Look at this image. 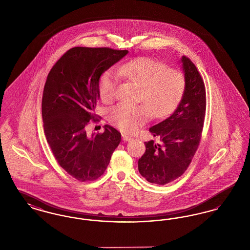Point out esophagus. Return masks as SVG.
<instances>
[{
  "label": "esophagus",
  "mask_w": 250,
  "mask_h": 250,
  "mask_svg": "<svg viewBox=\"0 0 250 250\" xmlns=\"http://www.w3.org/2000/svg\"><path fill=\"white\" fill-rule=\"evenodd\" d=\"M122 137H123V141H125V142H130L131 140H132V138H131V137L127 136V135H125V134H123V135H122Z\"/></svg>",
  "instance_id": "1"
}]
</instances>
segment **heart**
I'll list each match as a JSON object with an SVG mask.
<instances>
[{
	"label": "heart",
	"instance_id": "1",
	"mask_svg": "<svg viewBox=\"0 0 250 250\" xmlns=\"http://www.w3.org/2000/svg\"><path fill=\"white\" fill-rule=\"evenodd\" d=\"M121 77L141 87L140 101L146 106H130L121 103L108 111V120L125 132L137 130L149 118V111L155 118H163L178 106L186 89L182 72L157 60L140 57L131 60L118 68ZM98 90L104 102L114 99L117 79L110 71L104 72L99 80Z\"/></svg>",
	"mask_w": 250,
	"mask_h": 250
}]
</instances>
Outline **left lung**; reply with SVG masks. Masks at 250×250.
<instances>
[{
    "label": "left lung",
    "mask_w": 250,
    "mask_h": 250,
    "mask_svg": "<svg viewBox=\"0 0 250 250\" xmlns=\"http://www.w3.org/2000/svg\"><path fill=\"white\" fill-rule=\"evenodd\" d=\"M186 89L175 111L149 131L161 143H145L139 171L148 182L166 185L179 178L189 166L199 147L206 110V92L202 77L191 60L183 56Z\"/></svg>",
    "instance_id": "left-lung-1"
}]
</instances>
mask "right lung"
Instances as JSON below:
<instances>
[{"label": "right lung", "mask_w": 250, "mask_h": 250, "mask_svg": "<svg viewBox=\"0 0 250 250\" xmlns=\"http://www.w3.org/2000/svg\"><path fill=\"white\" fill-rule=\"evenodd\" d=\"M127 53L75 47L48 73L42 97L46 139L60 166L81 182L99 178L121 142V133L108 125L103 133L92 136L86 133V126L91 120L97 121L100 76Z\"/></svg>", "instance_id": "add662e5"}]
</instances>
